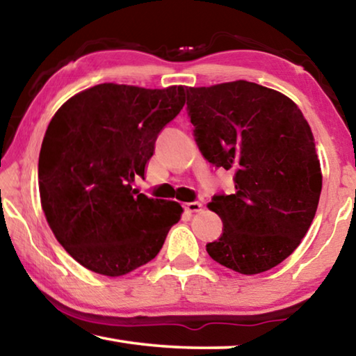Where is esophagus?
Returning a JSON list of instances; mask_svg holds the SVG:
<instances>
[{
	"label": "esophagus",
	"mask_w": 356,
	"mask_h": 356,
	"mask_svg": "<svg viewBox=\"0 0 356 356\" xmlns=\"http://www.w3.org/2000/svg\"><path fill=\"white\" fill-rule=\"evenodd\" d=\"M184 207H185L186 212L195 213V212H201V210H202V204H201L200 201H193V202H186Z\"/></svg>",
	"instance_id": "34e87169"
}]
</instances>
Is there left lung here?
I'll use <instances>...</instances> for the list:
<instances>
[{
  "mask_svg": "<svg viewBox=\"0 0 356 356\" xmlns=\"http://www.w3.org/2000/svg\"><path fill=\"white\" fill-rule=\"evenodd\" d=\"M186 111L204 159L236 171L234 195L209 204L222 221L209 256L242 275L267 272L314 220L322 172L309 124L286 95L243 80L186 88Z\"/></svg>",
  "mask_w": 356,
  "mask_h": 356,
  "instance_id": "8db88e82",
  "label": "left lung"
}]
</instances>
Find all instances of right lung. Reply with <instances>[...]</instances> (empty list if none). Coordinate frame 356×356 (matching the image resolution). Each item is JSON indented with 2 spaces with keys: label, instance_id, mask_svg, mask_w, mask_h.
<instances>
[{
  "label": "right lung",
  "instance_id": "obj_1",
  "mask_svg": "<svg viewBox=\"0 0 356 356\" xmlns=\"http://www.w3.org/2000/svg\"><path fill=\"white\" fill-rule=\"evenodd\" d=\"M184 105V86L104 83L53 116L39 155L40 202L56 240L83 267L120 276L159 254L182 207L131 182L144 176L160 131Z\"/></svg>",
  "mask_w": 356,
  "mask_h": 356
}]
</instances>
